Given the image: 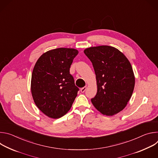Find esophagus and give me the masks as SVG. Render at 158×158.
I'll list each match as a JSON object with an SVG mask.
<instances>
[{"label": "esophagus", "instance_id": "obj_1", "mask_svg": "<svg viewBox=\"0 0 158 158\" xmlns=\"http://www.w3.org/2000/svg\"><path fill=\"white\" fill-rule=\"evenodd\" d=\"M86 89H87V86H84V87L81 88V93H84L85 91L86 90Z\"/></svg>", "mask_w": 158, "mask_h": 158}]
</instances>
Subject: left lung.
<instances>
[{"label":"left lung","mask_w":158,"mask_h":158,"mask_svg":"<svg viewBox=\"0 0 158 158\" xmlns=\"http://www.w3.org/2000/svg\"><path fill=\"white\" fill-rule=\"evenodd\" d=\"M84 54L93 63L97 94L91 99L103 115L112 116L123 110L131 99L135 85L132 67L125 55L109 46L86 48Z\"/></svg>","instance_id":"8db88e82"}]
</instances>
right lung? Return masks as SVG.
I'll return each mask as SVG.
<instances>
[{"label":"right lung","mask_w":158,"mask_h":158,"mask_svg":"<svg viewBox=\"0 0 158 158\" xmlns=\"http://www.w3.org/2000/svg\"><path fill=\"white\" fill-rule=\"evenodd\" d=\"M79 51L57 48L44 52L33 69L31 89L34 101L43 113L52 119L64 116L72 107L79 88L70 67Z\"/></svg>","instance_id":"obj_1"}]
</instances>
